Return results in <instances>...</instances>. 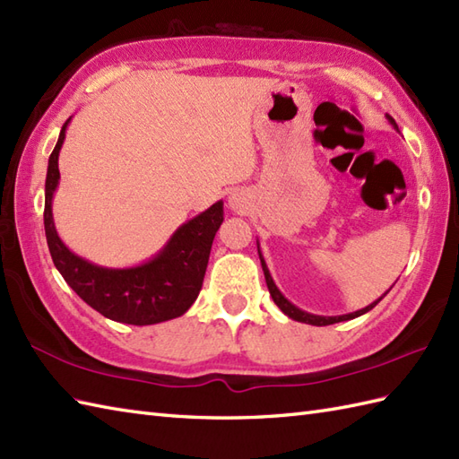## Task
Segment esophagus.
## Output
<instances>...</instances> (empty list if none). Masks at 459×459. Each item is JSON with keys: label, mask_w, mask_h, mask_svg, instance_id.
<instances>
[{"label": "esophagus", "mask_w": 459, "mask_h": 459, "mask_svg": "<svg viewBox=\"0 0 459 459\" xmlns=\"http://www.w3.org/2000/svg\"><path fill=\"white\" fill-rule=\"evenodd\" d=\"M229 205H230L232 209H238V207H240V199H238L237 195H230V197H229Z\"/></svg>", "instance_id": "1"}]
</instances>
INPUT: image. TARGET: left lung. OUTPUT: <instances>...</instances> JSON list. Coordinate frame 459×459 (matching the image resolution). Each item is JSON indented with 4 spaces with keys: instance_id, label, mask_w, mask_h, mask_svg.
Masks as SVG:
<instances>
[{
    "instance_id": "1",
    "label": "left lung",
    "mask_w": 459,
    "mask_h": 459,
    "mask_svg": "<svg viewBox=\"0 0 459 459\" xmlns=\"http://www.w3.org/2000/svg\"><path fill=\"white\" fill-rule=\"evenodd\" d=\"M391 123H393V119H389ZM395 125V123H393ZM258 254H260V262H262V270H264V275H265V283H268V290H270V295H272V299H273V303L278 305L281 311L290 316V318H293V321H299V323H305V325H313V326H326V325H334V323H342V321H350V318H356V316H359V315H364V313H368V311H371V308H374L383 297H379V299L376 301V303H371V305H368L366 308H359V311H356V313H350V315H340V316H318V315H311V313H305V311H301V308H297L293 303H290L285 299V297L281 295V291L278 290V287H275V283H273V280H272V275H270V270H268V265H265V262H264V255H262V252H260V247H258Z\"/></svg>"
}]
</instances>
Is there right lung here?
Listing matches in <instances>:
<instances>
[{
  "mask_svg": "<svg viewBox=\"0 0 459 459\" xmlns=\"http://www.w3.org/2000/svg\"><path fill=\"white\" fill-rule=\"evenodd\" d=\"M62 125L58 143L48 158L45 184V232L56 270L74 291L103 316L125 325H156L184 315L204 285L212 238L222 222V201L184 222L152 260L134 268H103L66 248L52 219L60 172L58 152L66 138Z\"/></svg>",
  "mask_w": 459,
  "mask_h": 459,
  "instance_id": "add662e5",
  "label": "right lung"
}]
</instances>
